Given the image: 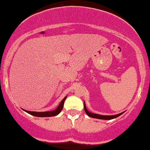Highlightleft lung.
Masks as SVG:
<instances>
[{
  "mask_svg": "<svg viewBox=\"0 0 150 150\" xmlns=\"http://www.w3.org/2000/svg\"><path fill=\"white\" fill-rule=\"evenodd\" d=\"M84 111H85V112L86 113V115H87L88 116L93 117V118H96V119H100V120H112V119H115L117 117L120 116L121 115H122L124 113V112H122L120 113V114L115 115H100L98 114H94V113H91L87 110V109H86V108L85 103L84 102Z\"/></svg>",
  "mask_w": 150,
  "mask_h": 150,
  "instance_id": "left-lung-1",
  "label": "left lung"
}]
</instances>
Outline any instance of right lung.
Returning <instances> with one entry per match:
<instances>
[{
	"instance_id": "add662e5",
	"label": "right lung",
	"mask_w": 150,
	"mask_h": 150,
	"mask_svg": "<svg viewBox=\"0 0 150 150\" xmlns=\"http://www.w3.org/2000/svg\"><path fill=\"white\" fill-rule=\"evenodd\" d=\"M66 96L61 100V103L59 104V105L58 106L57 108L54 110L52 111H48V112H31V111H28V110H23L25 112H26L28 114L33 115V116L35 117H53V116H56L58 114L61 112V111L62 110L63 107H64V101L66 100Z\"/></svg>"
}]
</instances>
